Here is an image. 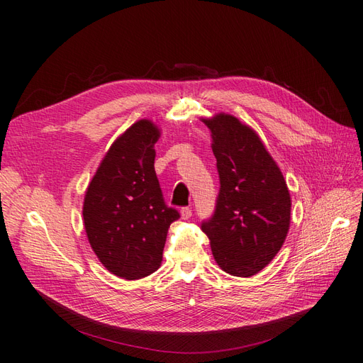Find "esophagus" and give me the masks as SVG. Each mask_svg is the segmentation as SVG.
Instances as JSON below:
<instances>
[{"label":"esophagus","mask_w":363,"mask_h":363,"mask_svg":"<svg viewBox=\"0 0 363 363\" xmlns=\"http://www.w3.org/2000/svg\"><path fill=\"white\" fill-rule=\"evenodd\" d=\"M181 217L184 220H187L191 217V208H189V206H184V208L181 210Z\"/></svg>","instance_id":"34e87169"}]
</instances>
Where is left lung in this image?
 <instances>
[{"mask_svg": "<svg viewBox=\"0 0 363 363\" xmlns=\"http://www.w3.org/2000/svg\"><path fill=\"white\" fill-rule=\"evenodd\" d=\"M211 130L220 190L202 222L216 263L234 277H252L281 250L291 225V194L255 130L230 113L203 118Z\"/></svg>", "mask_w": 363, "mask_h": 363, "instance_id": "8db88e82", "label": "left lung"}]
</instances>
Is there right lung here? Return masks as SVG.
Masks as SVG:
<instances>
[{
  "mask_svg": "<svg viewBox=\"0 0 363 363\" xmlns=\"http://www.w3.org/2000/svg\"><path fill=\"white\" fill-rule=\"evenodd\" d=\"M160 129L140 120L106 152L91 179L84 223L92 251L113 275L138 279L161 264L170 223L179 213L165 205L155 173Z\"/></svg>",
  "mask_w": 363,
  "mask_h": 363,
  "instance_id": "obj_1",
  "label": "right lung"
}]
</instances>
